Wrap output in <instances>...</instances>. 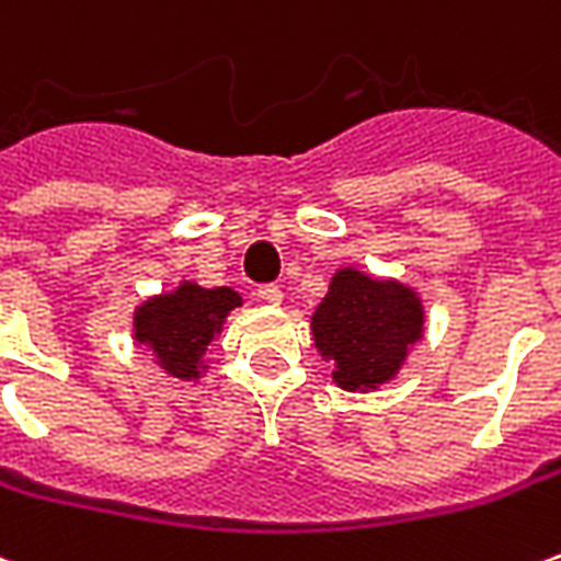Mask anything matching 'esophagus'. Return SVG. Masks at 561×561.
Masks as SVG:
<instances>
[{
    "instance_id": "34e87169",
    "label": "esophagus",
    "mask_w": 561,
    "mask_h": 561,
    "mask_svg": "<svg viewBox=\"0 0 561 561\" xmlns=\"http://www.w3.org/2000/svg\"><path fill=\"white\" fill-rule=\"evenodd\" d=\"M257 297H261L264 304L279 306L282 304V288H279V285H261V288H257Z\"/></svg>"
}]
</instances>
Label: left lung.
Segmentation results:
<instances>
[{
    "label": "left lung",
    "mask_w": 561,
    "mask_h": 561,
    "mask_svg": "<svg viewBox=\"0 0 561 561\" xmlns=\"http://www.w3.org/2000/svg\"><path fill=\"white\" fill-rule=\"evenodd\" d=\"M423 321L414 288L342 267L312 312V336L321 357L333 360V381L366 393L400 373L414 342L423 340Z\"/></svg>",
    "instance_id": "8db88e82"
}]
</instances>
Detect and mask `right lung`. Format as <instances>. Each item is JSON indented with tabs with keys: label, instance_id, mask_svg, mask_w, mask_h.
<instances>
[{
	"label": "right lung",
	"instance_id": "add662e5",
	"mask_svg": "<svg viewBox=\"0 0 561 561\" xmlns=\"http://www.w3.org/2000/svg\"><path fill=\"white\" fill-rule=\"evenodd\" d=\"M237 306H243V297L233 288H204L197 282H180L173 291L156 294L135 309L131 340L147 345L159 369L168 376L192 381L207 373L204 354Z\"/></svg>",
	"mask_w": 561,
	"mask_h": 561
}]
</instances>
